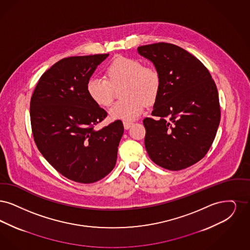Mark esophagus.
I'll list each match as a JSON object with an SVG mask.
<instances>
[{
    "mask_svg": "<svg viewBox=\"0 0 250 250\" xmlns=\"http://www.w3.org/2000/svg\"><path fill=\"white\" fill-rule=\"evenodd\" d=\"M132 124H133V123H132V122H130V121H123V125H124V128H125L126 130L130 129Z\"/></svg>",
    "mask_w": 250,
    "mask_h": 250,
    "instance_id": "obj_1",
    "label": "esophagus"
}]
</instances>
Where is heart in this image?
I'll return each mask as SVG.
<instances>
[{
	"label": "heart",
	"mask_w": 250,
	"mask_h": 250,
	"mask_svg": "<svg viewBox=\"0 0 250 250\" xmlns=\"http://www.w3.org/2000/svg\"><path fill=\"white\" fill-rule=\"evenodd\" d=\"M106 77L88 79L87 91L101 107H109L115 99L116 89L121 87L122 101L110 109L112 119L126 121L137 119L146 105L153 104L162 89V76L153 65H144L141 61L119 57L106 68Z\"/></svg>",
	"instance_id": "b5f03b06"
}]
</instances>
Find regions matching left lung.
Instances as JSON below:
<instances>
[{
  "instance_id": "8db88e82",
  "label": "left lung",
  "mask_w": 250,
  "mask_h": 250,
  "mask_svg": "<svg viewBox=\"0 0 250 250\" xmlns=\"http://www.w3.org/2000/svg\"><path fill=\"white\" fill-rule=\"evenodd\" d=\"M137 50L162 76L154 118L143 120L146 149L163 168L186 169L207 155L216 137L220 105L215 81L196 57L173 43L146 44Z\"/></svg>"
}]
</instances>
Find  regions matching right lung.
I'll list each match as a JSON object with an SVG mask.
<instances>
[{
	"instance_id": "obj_1",
	"label": "right lung",
	"mask_w": 250,
	"mask_h": 250,
	"mask_svg": "<svg viewBox=\"0 0 250 250\" xmlns=\"http://www.w3.org/2000/svg\"><path fill=\"white\" fill-rule=\"evenodd\" d=\"M109 54L64 58L40 77L30 104L33 139L43 158L66 178L93 183L114 169L124 127L107 117L87 91L88 79Z\"/></svg>"
}]
</instances>
